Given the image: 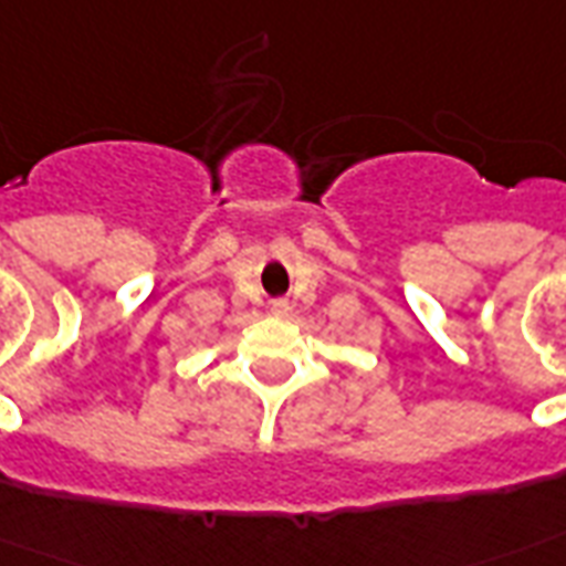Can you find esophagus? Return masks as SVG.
<instances>
[{"label": "esophagus", "instance_id": "esophagus-1", "mask_svg": "<svg viewBox=\"0 0 566 566\" xmlns=\"http://www.w3.org/2000/svg\"><path fill=\"white\" fill-rule=\"evenodd\" d=\"M274 313H280V315L286 313V304H274Z\"/></svg>", "mask_w": 566, "mask_h": 566}]
</instances>
